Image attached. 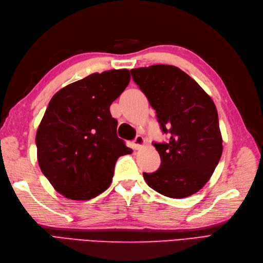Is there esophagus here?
I'll return each instance as SVG.
<instances>
[{
	"mask_svg": "<svg viewBox=\"0 0 263 263\" xmlns=\"http://www.w3.org/2000/svg\"><path fill=\"white\" fill-rule=\"evenodd\" d=\"M144 144H145V140H144L143 137H141V136H138L136 138V140H134V142H133L134 149H136V150L142 149V147L144 146Z\"/></svg>",
	"mask_w": 263,
	"mask_h": 263,
	"instance_id": "obj_1",
	"label": "esophagus"
}]
</instances>
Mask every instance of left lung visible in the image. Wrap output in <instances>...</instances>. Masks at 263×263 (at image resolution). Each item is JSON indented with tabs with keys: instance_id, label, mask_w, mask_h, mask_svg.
I'll list each match as a JSON object with an SVG mask.
<instances>
[{
	"instance_id": "1",
	"label": "left lung",
	"mask_w": 263,
	"mask_h": 263,
	"mask_svg": "<svg viewBox=\"0 0 263 263\" xmlns=\"http://www.w3.org/2000/svg\"><path fill=\"white\" fill-rule=\"evenodd\" d=\"M132 78L157 112L167 143H154L159 170L143 173L157 192L173 199L197 193L205 185L222 156L218 111L212 99L179 67L156 64L131 70Z\"/></svg>"
}]
</instances>
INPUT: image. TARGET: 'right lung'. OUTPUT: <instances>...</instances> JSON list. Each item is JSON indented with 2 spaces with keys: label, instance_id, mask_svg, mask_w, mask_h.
<instances>
[{
  "label": "right lung",
  "instance_id": "right-lung-1",
  "mask_svg": "<svg viewBox=\"0 0 263 263\" xmlns=\"http://www.w3.org/2000/svg\"><path fill=\"white\" fill-rule=\"evenodd\" d=\"M126 69L90 74L58 91L37 127V162L54 189L90 200L112 182L114 165L132 153L118 138L110 106L130 82Z\"/></svg>",
  "mask_w": 263,
  "mask_h": 263
}]
</instances>
